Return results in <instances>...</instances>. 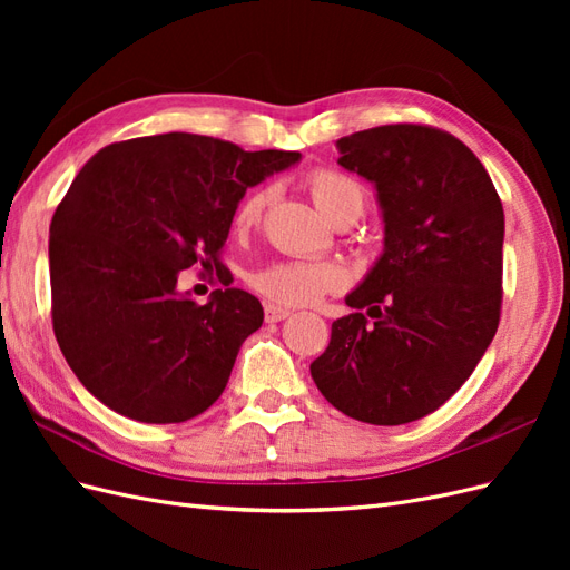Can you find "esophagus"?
<instances>
[{"instance_id": "esophagus-1", "label": "esophagus", "mask_w": 570, "mask_h": 570, "mask_svg": "<svg viewBox=\"0 0 570 570\" xmlns=\"http://www.w3.org/2000/svg\"><path fill=\"white\" fill-rule=\"evenodd\" d=\"M264 312H266V323H278V321H285L289 316V308L275 306V304H266Z\"/></svg>"}]
</instances>
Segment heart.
Segmentation results:
<instances>
[{"instance_id":"1","label":"heart","mask_w":570,"mask_h":570,"mask_svg":"<svg viewBox=\"0 0 570 570\" xmlns=\"http://www.w3.org/2000/svg\"><path fill=\"white\" fill-rule=\"evenodd\" d=\"M306 187L318 209L331 220L344 214L358 218V214L364 212V187L337 168H314L306 176ZM271 193L273 189L268 185H262L239 202L235 212L237 230L249 228L262 218L271 202ZM249 285L273 304L306 306L318 302L327 292H337L344 285V271L323 262H275L252 273Z\"/></svg>"}]
</instances>
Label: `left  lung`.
<instances>
[{
	"instance_id": "8db88e82",
	"label": "left lung",
	"mask_w": 570,
	"mask_h": 570,
	"mask_svg": "<svg viewBox=\"0 0 570 570\" xmlns=\"http://www.w3.org/2000/svg\"><path fill=\"white\" fill-rule=\"evenodd\" d=\"M337 147L340 166L375 183L385 252L347 297L356 314L333 323L312 377L350 419L402 425L450 400L497 333L502 199L475 154L433 126H377Z\"/></svg>"
}]
</instances>
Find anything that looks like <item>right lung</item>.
<instances>
[{
  "instance_id": "right-lung-1",
  "label": "right lung",
  "mask_w": 570,
  "mask_h": 570,
  "mask_svg": "<svg viewBox=\"0 0 570 570\" xmlns=\"http://www.w3.org/2000/svg\"><path fill=\"white\" fill-rule=\"evenodd\" d=\"M295 161L299 151L166 132L114 142L82 166L49 228L51 325L101 404L183 423L218 400L264 308L235 287L197 304L178 273L220 268L247 187Z\"/></svg>"
}]
</instances>
